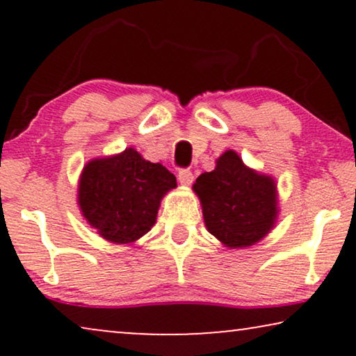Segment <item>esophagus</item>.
I'll return each instance as SVG.
<instances>
[{
  "instance_id": "1",
  "label": "esophagus",
  "mask_w": 356,
  "mask_h": 356,
  "mask_svg": "<svg viewBox=\"0 0 356 356\" xmlns=\"http://www.w3.org/2000/svg\"><path fill=\"white\" fill-rule=\"evenodd\" d=\"M193 179H194L193 172L189 168H181L178 172V181L184 184V186H189V184L193 183Z\"/></svg>"
}]
</instances>
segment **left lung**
<instances>
[{"label":"left lung","mask_w":356,"mask_h":356,"mask_svg":"<svg viewBox=\"0 0 356 356\" xmlns=\"http://www.w3.org/2000/svg\"><path fill=\"white\" fill-rule=\"evenodd\" d=\"M207 230L228 248H246L266 236L277 217L275 183L245 167L227 150L212 172L194 183Z\"/></svg>","instance_id":"left-lung-1"}]
</instances>
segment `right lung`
Listing matches in <instances>:
<instances>
[{
	"instance_id": "1",
	"label": "right lung",
	"mask_w": 356,
	"mask_h": 356,
	"mask_svg": "<svg viewBox=\"0 0 356 356\" xmlns=\"http://www.w3.org/2000/svg\"><path fill=\"white\" fill-rule=\"evenodd\" d=\"M177 178L163 165L147 162L134 149L115 157L92 160L79 181L82 216L111 243H133L157 218L163 194Z\"/></svg>"
}]
</instances>
